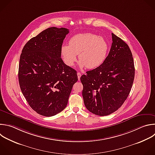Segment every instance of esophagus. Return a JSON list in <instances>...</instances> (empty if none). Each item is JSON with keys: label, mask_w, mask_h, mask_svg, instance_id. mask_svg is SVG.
I'll list each match as a JSON object with an SVG mask.
<instances>
[{"label": "esophagus", "mask_w": 155, "mask_h": 155, "mask_svg": "<svg viewBox=\"0 0 155 155\" xmlns=\"http://www.w3.org/2000/svg\"><path fill=\"white\" fill-rule=\"evenodd\" d=\"M77 76H78V80H80V77H81V73H80V72H78V73H77Z\"/></svg>", "instance_id": "obj_1"}]
</instances>
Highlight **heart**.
Wrapping results in <instances>:
<instances>
[{
    "label": "heart",
    "instance_id": "1",
    "mask_svg": "<svg viewBox=\"0 0 155 155\" xmlns=\"http://www.w3.org/2000/svg\"><path fill=\"white\" fill-rule=\"evenodd\" d=\"M108 50V42L104 38L91 33L72 36L69 45H63L61 49L63 60L68 66H74L79 55L80 66L91 69L102 64L106 59Z\"/></svg>",
    "mask_w": 155,
    "mask_h": 155
}]
</instances>
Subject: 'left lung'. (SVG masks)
Instances as JSON below:
<instances>
[{
	"mask_svg": "<svg viewBox=\"0 0 155 155\" xmlns=\"http://www.w3.org/2000/svg\"><path fill=\"white\" fill-rule=\"evenodd\" d=\"M112 40L104 62L80 78L86 108L100 116L113 113L123 105L134 78V61L129 46L114 33Z\"/></svg>",
	"mask_w": 155,
	"mask_h": 155,
	"instance_id": "left-lung-1",
	"label": "left lung"
}]
</instances>
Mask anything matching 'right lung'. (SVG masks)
Returning a JSON list of instances; mask_svg holds the SVG:
<instances>
[{
    "mask_svg": "<svg viewBox=\"0 0 155 155\" xmlns=\"http://www.w3.org/2000/svg\"><path fill=\"white\" fill-rule=\"evenodd\" d=\"M69 31L50 27L30 39L20 57L18 78L21 91L38 114L53 116L67 106L77 71L62 60L61 47Z\"/></svg>",
    "mask_w": 155,
    "mask_h": 155,
    "instance_id": "obj_1",
    "label": "right lung"
}]
</instances>
